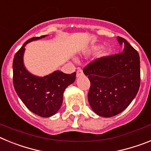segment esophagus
<instances>
[{
    "label": "esophagus",
    "mask_w": 151,
    "mask_h": 151,
    "mask_svg": "<svg viewBox=\"0 0 151 151\" xmlns=\"http://www.w3.org/2000/svg\"><path fill=\"white\" fill-rule=\"evenodd\" d=\"M76 76L77 77H80L83 76V71H82V69H78L76 72Z\"/></svg>",
    "instance_id": "obj_1"
}]
</instances>
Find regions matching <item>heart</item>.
Wrapping results in <instances>:
<instances>
[{
  "mask_svg": "<svg viewBox=\"0 0 151 151\" xmlns=\"http://www.w3.org/2000/svg\"><path fill=\"white\" fill-rule=\"evenodd\" d=\"M100 48H101V46H99V45H94V46H92L91 48V50H92V51H97L98 50H100ZM107 55V52L106 51V50H104V51L101 53V56L102 57H106V56Z\"/></svg>",
  "mask_w": 151,
  "mask_h": 151,
  "instance_id": "1",
  "label": "heart"
}]
</instances>
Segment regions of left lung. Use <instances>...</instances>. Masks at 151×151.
<instances>
[{
  "label": "left lung",
  "instance_id": "left-lung-1",
  "mask_svg": "<svg viewBox=\"0 0 151 151\" xmlns=\"http://www.w3.org/2000/svg\"><path fill=\"white\" fill-rule=\"evenodd\" d=\"M116 39L123 46L120 53L99 58L83 69L91 82L89 104L103 117H112L125 110L140 87L139 54L123 38Z\"/></svg>",
  "mask_w": 151,
  "mask_h": 151
}]
</instances>
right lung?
Instances as JSON below:
<instances>
[{
	"label": "right lung",
	"instance_id": "1",
	"mask_svg": "<svg viewBox=\"0 0 151 151\" xmlns=\"http://www.w3.org/2000/svg\"><path fill=\"white\" fill-rule=\"evenodd\" d=\"M35 37L26 41L14 56L13 62V85L17 95L30 111L41 117H50L58 112L63 104L65 89L76 80V73L65 74L56 70L45 76L32 74L24 65L26 45L45 38Z\"/></svg>",
	"mask_w": 151,
	"mask_h": 151
}]
</instances>
